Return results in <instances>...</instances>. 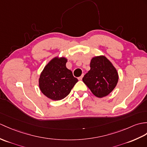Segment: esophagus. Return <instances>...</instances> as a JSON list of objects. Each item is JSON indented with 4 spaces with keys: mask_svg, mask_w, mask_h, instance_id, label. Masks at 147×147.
Listing matches in <instances>:
<instances>
[{
    "mask_svg": "<svg viewBox=\"0 0 147 147\" xmlns=\"http://www.w3.org/2000/svg\"><path fill=\"white\" fill-rule=\"evenodd\" d=\"M83 74H82V75H81V76L80 77H79V78H78V80H79L80 81L82 80V79H83Z\"/></svg>",
    "mask_w": 147,
    "mask_h": 147,
    "instance_id": "obj_1",
    "label": "esophagus"
}]
</instances>
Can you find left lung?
<instances>
[{
    "mask_svg": "<svg viewBox=\"0 0 147 147\" xmlns=\"http://www.w3.org/2000/svg\"><path fill=\"white\" fill-rule=\"evenodd\" d=\"M118 73L113 64L103 56L93 57L90 61V70L83 81L98 98L107 96L115 89L118 81Z\"/></svg>",
    "mask_w": 147,
    "mask_h": 147,
    "instance_id": "8db88e82",
    "label": "left lung"
}]
</instances>
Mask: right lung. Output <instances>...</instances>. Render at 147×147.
<instances>
[{"label": "right lung", "mask_w": 147, "mask_h": 147, "mask_svg": "<svg viewBox=\"0 0 147 147\" xmlns=\"http://www.w3.org/2000/svg\"><path fill=\"white\" fill-rule=\"evenodd\" d=\"M67 61L64 57H54L40 74L39 89L51 100L58 101L66 97L78 81L73 76L72 71L66 67Z\"/></svg>", "instance_id": "right-lung-1"}]
</instances>
